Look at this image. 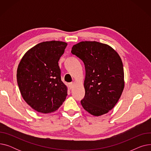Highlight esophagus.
<instances>
[{
  "mask_svg": "<svg viewBox=\"0 0 151 151\" xmlns=\"http://www.w3.org/2000/svg\"><path fill=\"white\" fill-rule=\"evenodd\" d=\"M68 86H69V88H70V89H73L74 88V86H75V83H73H73H69Z\"/></svg>",
  "mask_w": 151,
  "mask_h": 151,
  "instance_id": "esophagus-1",
  "label": "esophagus"
}]
</instances>
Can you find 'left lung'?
Returning <instances> with one entry per match:
<instances>
[{"label": "left lung", "mask_w": 151, "mask_h": 151, "mask_svg": "<svg viewBox=\"0 0 151 151\" xmlns=\"http://www.w3.org/2000/svg\"><path fill=\"white\" fill-rule=\"evenodd\" d=\"M71 52L84 63L83 108L94 116L108 113L119 100L125 86L119 55L110 46L95 41L75 44Z\"/></svg>", "instance_id": "8db88e82"}]
</instances>
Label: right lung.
I'll list each match as a JSON object with an SVG mask.
<instances>
[{
    "instance_id": "add662e5",
    "label": "right lung",
    "mask_w": 151,
    "mask_h": 151,
    "mask_svg": "<svg viewBox=\"0 0 151 151\" xmlns=\"http://www.w3.org/2000/svg\"><path fill=\"white\" fill-rule=\"evenodd\" d=\"M67 46L60 41L40 43L19 63L17 78L21 96L39 113L54 112L65 100L68 88L61 80L58 62Z\"/></svg>"
}]
</instances>
